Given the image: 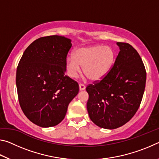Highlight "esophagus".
<instances>
[{
    "instance_id": "esophagus-1",
    "label": "esophagus",
    "mask_w": 159,
    "mask_h": 159,
    "mask_svg": "<svg viewBox=\"0 0 159 159\" xmlns=\"http://www.w3.org/2000/svg\"><path fill=\"white\" fill-rule=\"evenodd\" d=\"M85 89V86L83 84H79V90H84Z\"/></svg>"
}]
</instances>
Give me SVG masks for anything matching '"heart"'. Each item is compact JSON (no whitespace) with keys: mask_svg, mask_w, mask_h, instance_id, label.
Listing matches in <instances>:
<instances>
[{"mask_svg":"<svg viewBox=\"0 0 159 159\" xmlns=\"http://www.w3.org/2000/svg\"><path fill=\"white\" fill-rule=\"evenodd\" d=\"M116 53L114 48L104 45H93L75 50L74 55L65 60L66 74L71 79L76 78L81 71L94 82L104 79L114 66Z\"/></svg>","mask_w":159,"mask_h":159,"instance_id":"heart-1","label":"heart"}]
</instances>
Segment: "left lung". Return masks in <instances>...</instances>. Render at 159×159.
<instances>
[{"mask_svg":"<svg viewBox=\"0 0 159 159\" xmlns=\"http://www.w3.org/2000/svg\"><path fill=\"white\" fill-rule=\"evenodd\" d=\"M120 51L108 75L86 88L87 109L99 127L116 129L128 122L140 105L146 84L144 64L137 50L126 43H116Z\"/></svg>","mask_w":159,"mask_h":159,"instance_id":"obj_1","label":"left lung"}]
</instances>
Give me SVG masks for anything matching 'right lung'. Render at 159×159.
<instances>
[{
	"label": "right lung",
	"mask_w": 159,
	"mask_h": 159,
	"mask_svg": "<svg viewBox=\"0 0 159 159\" xmlns=\"http://www.w3.org/2000/svg\"><path fill=\"white\" fill-rule=\"evenodd\" d=\"M71 46V40L64 36L40 38L29 45L19 62V102L28 119L40 127L59 124L79 93L77 82L65 76V60Z\"/></svg>",
	"instance_id": "add662e5"
}]
</instances>
